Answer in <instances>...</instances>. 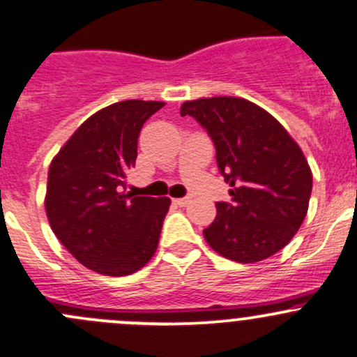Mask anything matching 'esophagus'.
Listing matches in <instances>:
<instances>
[{
	"label": "esophagus",
	"mask_w": 357,
	"mask_h": 357,
	"mask_svg": "<svg viewBox=\"0 0 357 357\" xmlns=\"http://www.w3.org/2000/svg\"><path fill=\"white\" fill-rule=\"evenodd\" d=\"M174 204L179 205V207H186L190 204V199H174Z\"/></svg>",
	"instance_id": "34e87169"
}]
</instances>
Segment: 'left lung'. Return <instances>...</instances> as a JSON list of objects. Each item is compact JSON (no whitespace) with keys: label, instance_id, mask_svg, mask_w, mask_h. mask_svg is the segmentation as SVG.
I'll return each instance as SVG.
<instances>
[{"label":"left lung","instance_id":"obj_1","mask_svg":"<svg viewBox=\"0 0 357 357\" xmlns=\"http://www.w3.org/2000/svg\"><path fill=\"white\" fill-rule=\"evenodd\" d=\"M207 129L231 202L204 229L219 255L248 264L268 259L294 238L307 214L312 172L301 146L269 112L245 98L214 96L185 102Z\"/></svg>","mask_w":357,"mask_h":357}]
</instances>
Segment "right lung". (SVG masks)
<instances>
[{
  "instance_id": "right-lung-1",
  "label": "right lung",
  "mask_w": 357,
  "mask_h": 357,
  "mask_svg": "<svg viewBox=\"0 0 357 357\" xmlns=\"http://www.w3.org/2000/svg\"><path fill=\"white\" fill-rule=\"evenodd\" d=\"M164 102L126 100L86 119L48 171L45 208L62 245L105 276L139 271L155 254L167 197L126 193L138 157V136Z\"/></svg>"
}]
</instances>
